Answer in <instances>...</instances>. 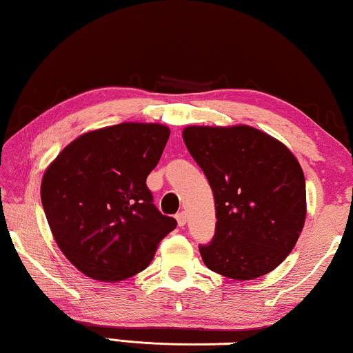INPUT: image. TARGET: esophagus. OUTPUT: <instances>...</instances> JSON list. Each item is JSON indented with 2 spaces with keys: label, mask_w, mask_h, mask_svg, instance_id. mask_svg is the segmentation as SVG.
I'll return each mask as SVG.
<instances>
[{
  "label": "esophagus",
  "mask_w": 353,
  "mask_h": 353,
  "mask_svg": "<svg viewBox=\"0 0 353 353\" xmlns=\"http://www.w3.org/2000/svg\"><path fill=\"white\" fill-rule=\"evenodd\" d=\"M176 219H177L179 227H183L185 224H187V214H185V212L177 213V214H176Z\"/></svg>",
  "instance_id": "1"
}]
</instances>
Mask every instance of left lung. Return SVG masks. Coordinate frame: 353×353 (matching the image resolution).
Returning a JSON list of instances; mask_svg holds the SVG:
<instances>
[{"instance_id": "8db88e82", "label": "left lung", "mask_w": 353, "mask_h": 353, "mask_svg": "<svg viewBox=\"0 0 353 353\" xmlns=\"http://www.w3.org/2000/svg\"><path fill=\"white\" fill-rule=\"evenodd\" d=\"M191 157L213 191L216 230L199 252L213 272L252 280L271 272L305 224V177L288 148L246 124L187 126Z\"/></svg>"}]
</instances>
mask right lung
I'll return each mask as SVG.
<instances>
[{
	"mask_svg": "<svg viewBox=\"0 0 353 353\" xmlns=\"http://www.w3.org/2000/svg\"><path fill=\"white\" fill-rule=\"evenodd\" d=\"M170 128L121 123L90 130L65 146L41 177L40 196L59 249L83 276L121 282L152 261L176 229L152 204L146 177Z\"/></svg>",
	"mask_w": 353,
	"mask_h": 353,
	"instance_id": "1",
	"label": "right lung"
}]
</instances>
